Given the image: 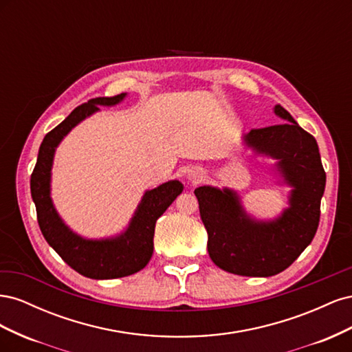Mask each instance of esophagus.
Returning <instances> with one entry per match:
<instances>
[{"label": "esophagus", "mask_w": 352, "mask_h": 352, "mask_svg": "<svg viewBox=\"0 0 352 352\" xmlns=\"http://www.w3.org/2000/svg\"><path fill=\"white\" fill-rule=\"evenodd\" d=\"M188 177L192 180V182H197V180H199L201 177H202V170L201 168H197V167H194V168H190L189 172H188Z\"/></svg>", "instance_id": "1"}]
</instances>
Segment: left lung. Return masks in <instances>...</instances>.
<instances>
[{"instance_id": "8db88e82", "label": "left lung", "mask_w": 352, "mask_h": 352, "mask_svg": "<svg viewBox=\"0 0 352 352\" xmlns=\"http://www.w3.org/2000/svg\"><path fill=\"white\" fill-rule=\"evenodd\" d=\"M274 114L286 122L252 129L243 141L257 154L278 160V172L292 186L289 207L280 217H250L238 194L228 188L194 190L208 233L210 258L233 274L269 278L283 272L311 243L320 220L326 173L318 145L282 105H274Z\"/></svg>"}]
</instances>
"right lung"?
<instances>
[{
    "label": "right lung",
    "instance_id": "1",
    "mask_svg": "<svg viewBox=\"0 0 352 352\" xmlns=\"http://www.w3.org/2000/svg\"><path fill=\"white\" fill-rule=\"evenodd\" d=\"M124 97L126 94L94 98L74 109L65 120L45 135L30 176V194L36 207L42 235L73 270L91 279H116L142 270L153 255L157 219L184 190V185L179 180H170L146 190L129 226L116 238H82L70 230L58 216L50 195L51 167L56 148L74 126L98 111V105H116Z\"/></svg>",
    "mask_w": 352,
    "mask_h": 352
}]
</instances>
